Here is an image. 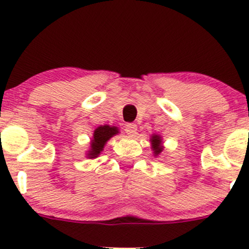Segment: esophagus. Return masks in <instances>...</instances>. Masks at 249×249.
<instances>
[{
    "mask_svg": "<svg viewBox=\"0 0 249 249\" xmlns=\"http://www.w3.org/2000/svg\"><path fill=\"white\" fill-rule=\"evenodd\" d=\"M125 131H126L127 134L130 136H134L137 133V125L136 124H126L125 125Z\"/></svg>",
    "mask_w": 249,
    "mask_h": 249,
    "instance_id": "obj_1",
    "label": "esophagus"
}]
</instances>
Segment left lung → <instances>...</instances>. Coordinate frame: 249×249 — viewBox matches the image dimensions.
Wrapping results in <instances>:
<instances>
[{
    "instance_id": "obj_1",
    "label": "left lung",
    "mask_w": 249,
    "mask_h": 249,
    "mask_svg": "<svg viewBox=\"0 0 249 249\" xmlns=\"http://www.w3.org/2000/svg\"><path fill=\"white\" fill-rule=\"evenodd\" d=\"M151 144H152V150H153V153L154 156H158V154L161 153L162 151V147L161 146V137L158 136V134H153L152 137H151Z\"/></svg>"
}]
</instances>
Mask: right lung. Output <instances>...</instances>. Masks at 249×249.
Listing matches in <instances>:
<instances>
[{
  "label": "right lung",
  "instance_id": "1",
  "mask_svg": "<svg viewBox=\"0 0 249 249\" xmlns=\"http://www.w3.org/2000/svg\"><path fill=\"white\" fill-rule=\"evenodd\" d=\"M117 133H119L118 127L116 126H110V125H101L95 130L93 132L92 141L90 142V150L88 151V158L93 159L101 154V152L104 148L105 144L111 137L116 136Z\"/></svg>",
  "mask_w": 249,
  "mask_h": 249
}]
</instances>
